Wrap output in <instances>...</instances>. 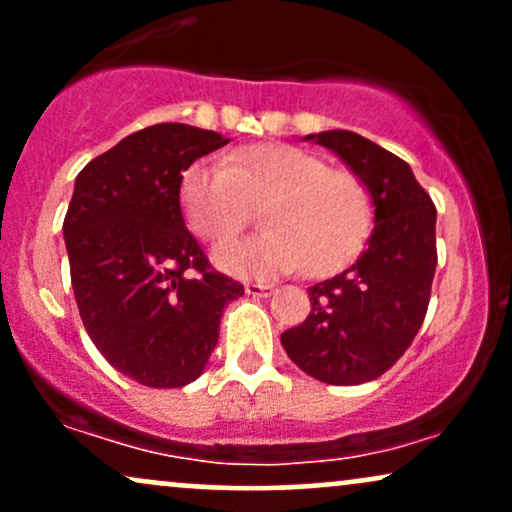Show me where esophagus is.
I'll return each mask as SVG.
<instances>
[{
  "mask_svg": "<svg viewBox=\"0 0 512 512\" xmlns=\"http://www.w3.org/2000/svg\"><path fill=\"white\" fill-rule=\"evenodd\" d=\"M245 291H248V296H255V298H267L274 293V286L272 284H262V281H248L245 284Z\"/></svg>",
  "mask_w": 512,
  "mask_h": 512,
  "instance_id": "34e87169",
  "label": "esophagus"
}]
</instances>
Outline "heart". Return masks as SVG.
<instances>
[{
	"label": "heart",
	"mask_w": 512,
	"mask_h": 512,
	"mask_svg": "<svg viewBox=\"0 0 512 512\" xmlns=\"http://www.w3.org/2000/svg\"><path fill=\"white\" fill-rule=\"evenodd\" d=\"M185 226L204 243H221L248 223V204H262L264 233L221 245L214 262L236 276L289 274L305 267L327 276L366 245L373 202L366 182L346 168L291 144H257L223 163L195 161L180 173Z\"/></svg>",
	"instance_id": "obj_1"
}]
</instances>
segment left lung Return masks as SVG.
Returning <instances> with one entry per match:
<instances>
[{"label": "left lung", "mask_w": 512, "mask_h": 512, "mask_svg": "<svg viewBox=\"0 0 512 512\" xmlns=\"http://www.w3.org/2000/svg\"><path fill=\"white\" fill-rule=\"evenodd\" d=\"M366 182L375 228L356 264L310 286V315L281 334L303 373L361 385L399 361L421 330L436 274V204L409 163L346 129L310 134Z\"/></svg>", "instance_id": "8db88e82"}]
</instances>
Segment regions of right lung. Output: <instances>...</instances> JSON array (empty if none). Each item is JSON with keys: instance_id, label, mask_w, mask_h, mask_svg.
Wrapping results in <instances>:
<instances>
[{"instance_id": "obj_1", "label": "right lung", "mask_w": 512, "mask_h": 512, "mask_svg": "<svg viewBox=\"0 0 512 512\" xmlns=\"http://www.w3.org/2000/svg\"><path fill=\"white\" fill-rule=\"evenodd\" d=\"M226 144L209 129L163 122L76 175L62 226L76 305L105 361L139 385L197 380L223 308L245 293L211 267L178 204L182 170Z\"/></svg>"}]
</instances>
